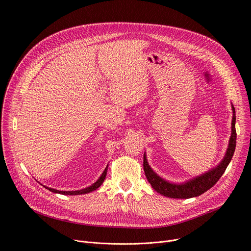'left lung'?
Segmentation results:
<instances>
[{"mask_svg":"<svg viewBox=\"0 0 251 251\" xmlns=\"http://www.w3.org/2000/svg\"><path fill=\"white\" fill-rule=\"evenodd\" d=\"M233 109V119H232V134L230 137L229 147L226 152L225 157L222 161V163L215 169L208 171L207 173L196 177L189 182L184 184H172L165 181L160 176H157L151 168L149 166L146 154L143 155V169L144 173H146L148 181L151 183L152 188L171 199H190V197L199 196L204 193L209 188H212L215 184L219 181L222 175L225 172L229 163L231 162L232 156L235 151L236 148V129H235V122H236V116H235V109Z\"/></svg>","mask_w":251,"mask_h":251,"instance_id":"left-lung-1","label":"left lung"}]
</instances>
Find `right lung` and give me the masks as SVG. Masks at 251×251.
<instances>
[{"mask_svg":"<svg viewBox=\"0 0 251 251\" xmlns=\"http://www.w3.org/2000/svg\"><path fill=\"white\" fill-rule=\"evenodd\" d=\"M107 170H108V166H107V168L104 169V171L102 172L101 176L100 177V179H99L96 183L92 184L91 186H89V187H87V188H84V189H81V190H76V191H60V190L49 188V187H46V186H45V187H46L47 189H49L50 191H51V192H54V193H60V194H64V195H78V194L88 193V192H91V191H94V190L98 189V188L101 185L102 182H103L104 179H105V176H107Z\"/></svg>","mask_w":251,"mask_h":251,"instance_id":"obj_1","label":"right lung"}]
</instances>
